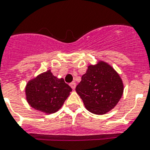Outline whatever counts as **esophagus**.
<instances>
[{"label":"esophagus","instance_id":"esophagus-1","mask_svg":"<svg viewBox=\"0 0 150 150\" xmlns=\"http://www.w3.org/2000/svg\"><path fill=\"white\" fill-rule=\"evenodd\" d=\"M70 86H71V88L73 90H75V87H76V84H75V82H71V84H70Z\"/></svg>","mask_w":150,"mask_h":150}]
</instances>
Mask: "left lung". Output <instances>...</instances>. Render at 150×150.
Here are the masks:
<instances>
[{"instance_id":"obj_1","label":"left lung","mask_w":150,"mask_h":150,"mask_svg":"<svg viewBox=\"0 0 150 150\" xmlns=\"http://www.w3.org/2000/svg\"><path fill=\"white\" fill-rule=\"evenodd\" d=\"M75 91L87 110L102 115L119 102L124 93V83L111 65L100 60L88 66Z\"/></svg>"}]
</instances>
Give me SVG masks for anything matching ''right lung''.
<instances>
[{
  "label": "right lung",
  "mask_w": 150,
  "mask_h": 150,
  "mask_svg": "<svg viewBox=\"0 0 150 150\" xmlns=\"http://www.w3.org/2000/svg\"><path fill=\"white\" fill-rule=\"evenodd\" d=\"M71 91L64 79L54 76L51 70L30 79L25 88L28 104L46 114H54L59 110Z\"/></svg>",
  "instance_id": "1"
}]
</instances>
